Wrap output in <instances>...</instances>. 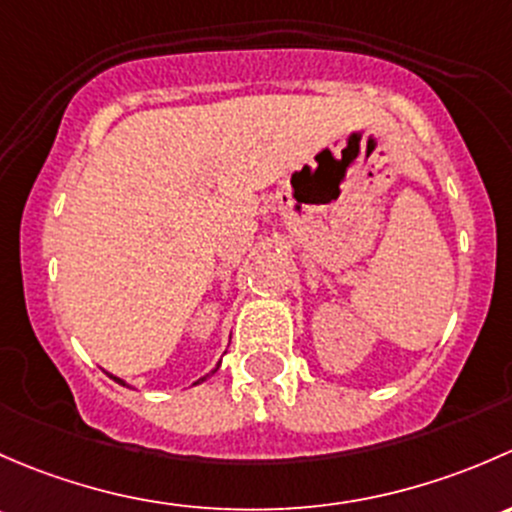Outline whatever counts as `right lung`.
<instances>
[{"label": "right lung", "instance_id": "obj_1", "mask_svg": "<svg viewBox=\"0 0 512 512\" xmlns=\"http://www.w3.org/2000/svg\"><path fill=\"white\" fill-rule=\"evenodd\" d=\"M217 367H219V365H217ZM217 367H214V370H212V372H217ZM108 377H110V379H115V382H118V384H123V387H128V384H125V382H123V379H120V377H113V374H108ZM207 377H209V374H204V377H202V379H197V382H194V384L204 382V379H207Z\"/></svg>", "mask_w": 512, "mask_h": 512}]
</instances>
